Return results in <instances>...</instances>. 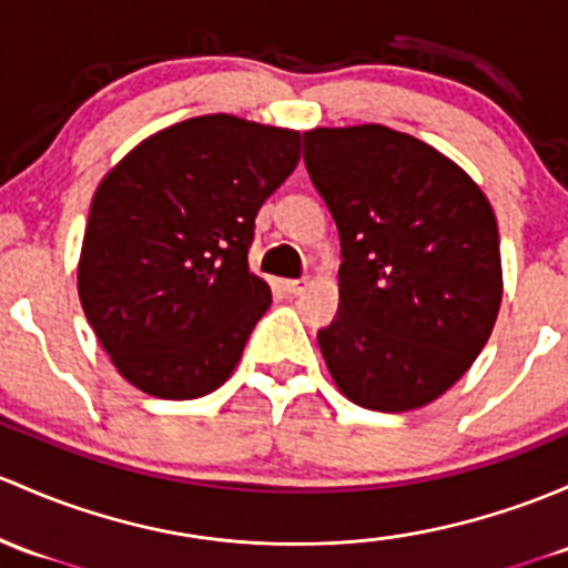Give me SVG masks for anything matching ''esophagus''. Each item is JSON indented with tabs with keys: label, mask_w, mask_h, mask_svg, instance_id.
Returning <instances> with one entry per match:
<instances>
[{
	"label": "esophagus",
	"mask_w": 568,
	"mask_h": 568,
	"mask_svg": "<svg viewBox=\"0 0 568 568\" xmlns=\"http://www.w3.org/2000/svg\"><path fill=\"white\" fill-rule=\"evenodd\" d=\"M283 291L291 296H300L307 291V280H283Z\"/></svg>",
	"instance_id": "esophagus-1"
}]
</instances>
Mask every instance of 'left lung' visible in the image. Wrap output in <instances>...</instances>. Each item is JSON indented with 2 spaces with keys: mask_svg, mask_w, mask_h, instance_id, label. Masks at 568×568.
Returning a JSON list of instances; mask_svg holds the SVG:
<instances>
[{
  "mask_svg": "<svg viewBox=\"0 0 568 568\" xmlns=\"http://www.w3.org/2000/svg\"><path fill=\"white\" fill-rule=\"evenodd\" d=\"M304 163L339 231V310L318 332L337 389L403 414L457 384L504 296L498 223L455 160L384 124L313 128Z\"/></svg>",
  "mask_w": 568,
  "mask_h": 568,
  "instance_id": "obj_1",
  "label": "left lung"
}]
</instances>
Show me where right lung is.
I'll return each instance as SVG.
<instances>
[{"mask_svg":"<svg viewBox=\"0 0 568 568\" xmlns=\"http://www.w3.org/2000/svg\"><path fill=\"white\" fill-rule=\"evenodd\" d=\"M300 154V130L206 113L143 139L98 184L79 296L135 389L195 399L231 378L272 304L247 264L255 214Z\"/></svg>","mask_w":568,"mask_h":568,"instance_id":"obj_1","label":"right lung"}]
</instances>
